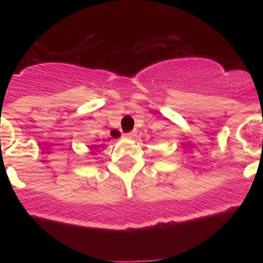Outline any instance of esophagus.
I'll return each instance as SVG.
<instances>
[{
  "label": "esophagus",
  "instance_id": "obj_1",
  "mask_svg": "<svg viewBox=\"0 0 263 263\" xmlns=\"http://www.w3.org/2000/svg\"><path fill=\"white\" fill-rule=\"evenodd\" d=\"M136 136V132L131 131V132H127V134L123 135V138H134Z\"/></svg>",
  "mask_w": 263,
  "mask_h": 263
}]
</instances>
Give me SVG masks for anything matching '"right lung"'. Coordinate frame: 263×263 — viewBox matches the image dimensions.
I'll return each mask as SVG.
<instances>
[{"label":"right lung","instance_id":"obj_1","mask_svg":"<svg viewBox=\"0 0 263 263\" xmlns=\"http://www.w3.org/2000/svg\"><path fill=\"white\" fill-rule=\"evenodd\" d=\"M98 147H99V146H96V147H95V148H98Z\"/></svg>","mask_w":263,"mask_h":263}]
</instances>
